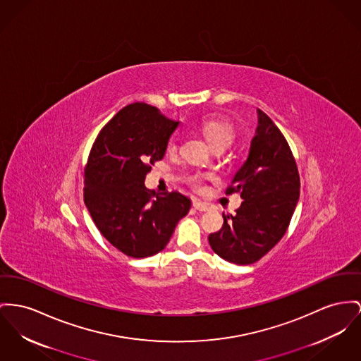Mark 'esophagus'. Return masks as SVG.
Listing matches in <instances>:
<instances>
[{
    "instance_id": "1",
    "label": "esophagus",
    "mask_w": 361,
    "mask_h": 361,
    "mask_svg": "<svg viewBox=\"0 0 361 361\" xmlns=\"http://www.w3.org/2000/svg\"><path fill=\"white\" fill-rule=\"evenodd\" d=\"M192 207H194V209L201 211V212H208V211H212V209H214V207H212L211 204H208V202H201V201H197V200L192 202Z\"/></svg>"
}]
</instances>
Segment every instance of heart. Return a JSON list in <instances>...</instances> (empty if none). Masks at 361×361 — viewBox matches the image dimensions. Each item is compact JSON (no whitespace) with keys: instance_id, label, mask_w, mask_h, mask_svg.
<instances>
[{"instance_id":"heart-1","label":"heart","mask_w":361,"mask_h":361,"mask_svg":"<svg viewBox=\"0 0 361 361\" xmlns=\"http://www.w3.org/2000/svg\"><path fill=\"white\" fill-rule=\"evenodd\" d=\"M201 130L208 140V142L212 145L214 147H227L231 144L235 138V130L230 121H223V119H208L201 124ZM179 145V135L173 134L169 137L167 141V150L169 152H175ZM192 183L194 186H200L201 183V176L195 175L192 176Z\"/></svg>"}]
</instances>
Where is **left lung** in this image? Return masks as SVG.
Segmentation results:
<instances>
[{
	"instance_id": "8db88e82",
	"label": "left lung",
	"mask_w": 361,
	"mask_h": 361,
	"mask_svg": "<svg viewBox=\"0 0 361 361\" xmlns=\"http://www.w3.org/2000/svg\"><path fill=\"white\" fill-rule=\"evenodd\" d=\"M249 156L226 194L240 192L235 216L223 215V227L209 234L212 250L234 264L256 263L288 230L300 198V175L286 138L263 111Z\"/></svg>"
}]
</instances>
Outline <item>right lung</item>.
I'll return each instance as SVG.
<instances>
[{
  "label": "right lung",
  "instance_id": "1",
  "mask_svg": "<svg viewBox=\"0 0 361 361\" xmlns=\"http://www.w3.org/2000/svg\"><path fill=\"white\" fill-rule=\"evenodd\" d=\"M179 121L156 106L134 102L108 121L85 167V204L99 233L126 256L161 252L192 201L178 192L152 194L146 173L161 160Z\"/></svg>",
  "mask_w": 361,
  "mask_h": 361
}]
</instances>
